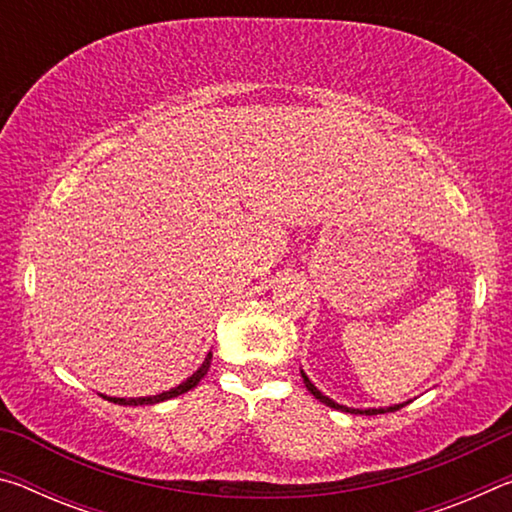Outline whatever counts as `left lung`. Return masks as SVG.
Returning a JSON list of instances; mask_svg holds the SVG:
<instances>
[{"mask_svg": "<svg viewBox=\"0 0 512 512\" xmlns=\"http://www.w3.org/2000/svg\"><path fill=\"white\" fill-rule=\"evenodd\" d=\"M300 375H302V381H305V386H307V391L316 397L318 402H323V404H327L329 409H336V411H345V413H354V415H379V413H388V411H400L404 404H409V402H404V404H395V406H386V409H350V406H343V404H339V402H334V400H329L327 395H323L318 391V388L311 384L309 381V377L305 375V372L300 370Z\"/></svg>", "mask_w": 512, "mask_h": 512, "instance_id": "obj_1", "label": "left lung"}]
</instances>
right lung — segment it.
<instances>
[{
    "mask_svg": "<svg viewBox=\"0 0 512 512\" xmlns=\"http://www.w3.org/2000/svg\"><path fill=\"white\" fill-rule=\"evenodd\" d=\"M210 361H212V352H207V357H205V361L201 363V368H198L192 377H187L183 384H178L176 388H171V391H164V393H160V395H151V397H108V395H103L106 397L108 402H115V404H121V406H144V404H158V402H164V400H171V397H178V395H183V393H187V391H192L194 386H198V381H201L205 375H207V370H210Z\"/></svg>",
    "mask_w": 512,
    "mask_h": 512,
    "instance_id": "obj_1",
    "label": "right lung"
}]
</instances>
